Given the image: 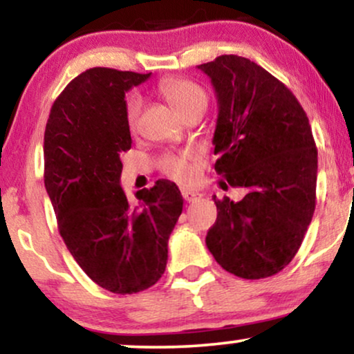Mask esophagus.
<instances>
[{
    "instance_id": "esophagus-1",
    "label": "esophagus",
    "mask_w": 354,
    "mask_h": 354,
    "mask_svg": "<svg viewBox=\"0 0 354 354\" xmlns=\"http://www.w3.org/2000/svg\"><path fill=\"white\" fill-rule=\"evenodd\" d=\"M181 194H183V198H185L186 203H194L196 199L201 198V194L198 191H191V189H183Z\"/></svg>"
}]
</instances>
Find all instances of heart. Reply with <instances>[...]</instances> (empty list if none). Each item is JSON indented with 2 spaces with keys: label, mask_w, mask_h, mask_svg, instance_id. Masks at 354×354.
<instances>
[{
  "label": "heart",
  "mask_w": 354,
  "mask_h": 354,
  "mask_svg": "<svg viewBox=\"0 0 354 354\" xmlns=\"http://www.w3.org/2000/svg\"><path fill=\"white\" fill-rule=\"evenodd\" d=\"M160 93H162L165 100L171 104L178 113H185L189 107L199 104V102H205V93L199 84L185 78H167L158 84ZM142 111V100L140 96L132 93L127 96L125 101V119L131 129H136L138 115ZM163 171L168 176L174 178L176 181H189L194 176V167L189 162V156L185 155H171L167 156L162 163Z\"/></svg>",
  "instance_id": "heart-1"
}]
</instances>
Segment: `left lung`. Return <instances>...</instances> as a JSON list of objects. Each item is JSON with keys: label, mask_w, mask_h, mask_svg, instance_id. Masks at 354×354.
<instances>
[{"label": "left lung", "mask_w": 354, "mask_h": 354, "mask_svg": "<svg viewBox=\"0 0 354 354\" xmlns=\"http://www.w3.org/2000/svg\"><path fill=\"white\" fill-rule=\"evenodd\" d=\"M198 68L217 96L216 171L248 189L239 203L214 196L217 221L205 245L232 274L272 276L296 257L315 210L317 147L308 118L279 80L248 58L221 55Z\"/></svg>", "instance_id": "1"}]
</instances>
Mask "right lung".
<instances>
[{"label": "right lung", "instance_id": "add662e5", "mask_svg": "<svg viewBox=\"0 0 354 354\" xmlns=\"http://www.w3.org/2000/svg\"><path fill=\"white\" fill-rule=\"evenodd\" d=\"M149 78L83 71L53 102L44 136V183L62 239L80 268L114 294L140 292L162 277L183 210L168 180L137 191V204L120 187V155L132 147L125 91Z\"/></svg>", "mask_w": 354, "mask_h": 354}]
</instances>
